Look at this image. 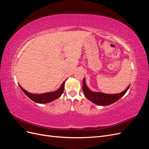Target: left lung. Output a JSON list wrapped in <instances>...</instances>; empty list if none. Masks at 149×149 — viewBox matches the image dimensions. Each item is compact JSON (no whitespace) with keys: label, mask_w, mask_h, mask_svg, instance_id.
Returning <instances> with one entry per match:
<instances>
[{"label":"left lung","mask_w":149,"mask_h":149,"mask_svg":"<svg viewBox=\"0 0 149 149\" xmlns=\"http://www.w3.org/2000/svg\"><path fill=\"white\" fill-rule=\"evenodd\" d=\"M129 87L130 84L125 89V90L120 93L108 94L102 93H94L91 91V90L89 89L86 84L85 78H84L83 81V91L86 97H87L90 101L100 106H108L118 101L127 91Z\"/></svg>","instance_id":"1"}]
</instances>
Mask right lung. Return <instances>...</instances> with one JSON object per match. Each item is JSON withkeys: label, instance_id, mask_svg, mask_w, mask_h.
<instances>
[{"label": "right lung", "instance_id": "1", "mask_svg": "<svg viewBox=\"0 0 149 149\" xmlns=\"http://www.w3.org/2000/svg\"><path fill=\"white\" fill-rule=\"evenodd\" d=\"M65 83H62L61 85L60 88L58 89L57 91H54V92H50V93H44V94H33L29 93L25 90L24 88H22L20 86V87L21 89L23 91L26 96H27L30 100H32L33 101L40 103V104H43V103H48L54 100H56V99L59 98L64 91V87H65Z\"/></svg>", "mask_w": 149, "mask_h": 149}]
</instances>
